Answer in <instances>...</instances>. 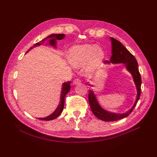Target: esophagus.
I'll use <instances>...</instances> for the list:
<instances>
[{
  "label": "esophagus",
  "instance_id": "34e87169",
  "mask_svg": "<svg viewBox=\"0 0 157 157\" xmlns=\"http://www.w3.org/2000/svg\"><path fill=\"white\" fill-rule=\"evenodd\" d=\"M80 83H81V80L79 78H76L73 81L74 85H78V84H80Z\"/></svg>",
  "mask_w": 157,
  "mask_h": 157
}]
</instances>
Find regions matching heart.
I'll list each match as a JSON object with an SVG mask.
<instances>
[{
  "label": "heart",
  "instance_id": "1",
  "mask_svg": "<svg viewBox=\"0 0 157 157\" xmlns=\"http://www.w3.org/2000/svg\"><path fill=\"white\" fill-rule=\"evenodd\" d=\"M67 59L74 67L84 65L85 69L91 71L98 67L105 57L104 50L92 44L74 45L67 52Z\"/></svg>",
  "mask_w": 157,
  "mask_h": 157
}]
</instances>
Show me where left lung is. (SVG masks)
<instances>
[{"label": "left lung", "instance_id": "1", "mask_svg": "<svg viewBox=\"0 0 157 157\" xmlns=\"http://www.w3.org/2000/svg\"><path fill=\"white\" fill-rule=\"evenodd\" d=\"M112 42V55L110 58V62L106 61V63H124L127 70L130 72L133 78L135 84L136 85L137 91V98H136L135 103L133 107L128 112L123 113H116L108 112L103 108H102L97 101L96 97L92 91L89 89V94H88V102L91 108L92 113L98 119L104 121H115L119 119H123L130 114L135 106L137 105V102L140 96L141 90V77L138 69V63L133 54L126 48L124 46L118 41L112 37L110 38ZM88 85L92 86V85L88 84Z\"/></svg>", "mask_w": 157, "mask_h": 157}]
</instances>
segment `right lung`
<instances>
[{"instance_id":"obj_1","label":"right lung","mask_w":157,"mask_h":157,"mask_svg":"<svg viewBox=\"0 0 157 157\" xmlns=\"http://www.w3.org/2000/svg\"><path fill=\"white\" fill-rule=\"evenodd\" d=\"M65 35H64V34H52V35L46 37L45 38L43 39L42 40H41L40 42H38L35 44H34L33 46L31 47V48L28 51H27V52L29 51L32 48H33V47L41 45L42 44L45 43L46 41H48V42H49V44L51 45L54 46V47H56V40H62L65 37ZM71 81H67V82H65V83H63L62 90V92H61L59 104L57 108L56 109V110L54 111L51 115H49V116H47V117H44V118H38V119L44 120V121H51V120H53L54 119L57 118L59 116V115L61 114V113L62 112V111L63 110L65 95H67V94L68 92H69V90L71 89Z\"/></svg>"}]
</instances>
